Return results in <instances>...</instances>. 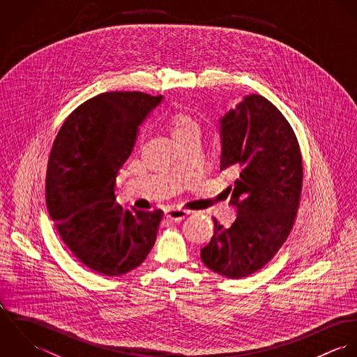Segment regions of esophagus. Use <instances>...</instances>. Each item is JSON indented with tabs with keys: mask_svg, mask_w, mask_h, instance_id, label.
I'll return each mask as SVG.
<instances>
[{
	"mask_svg": "<svg viewBox=\"0 0 357 357\" xmlns=\"http://www.w3.org/2000/svg\"><path fill=\"white\" fill-rule=\"evenodd\" d=\"M165 215L172 221H181L188 215V211L183 208H167L165 210Z\"/></svg>",
	"mask_w": 357,
	"mask_h": 357,
	"instance_id": "34e87169",
	"label": "esophagus"
}]
</instances>
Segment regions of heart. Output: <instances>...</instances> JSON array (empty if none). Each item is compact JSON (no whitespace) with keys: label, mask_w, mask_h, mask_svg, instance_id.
<instances>
[{"label":"heart","mask_w":357,"mask_h":357,"mask_svg":"<svg viewBox=\"0 0 357 357\" xmlns=\"http://www.w3.org/2000/svg\"><path fill=\"white\" fill-rule=\"evenodd\" d=\"M169 129L174 142L188 136H201V125L198 123V121L183 112H177L170 116Z\"/></svg>","instance_id":"heart-1"}]
</instances>
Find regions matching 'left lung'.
Returning a JSON list of instances; mask_svg holds the SVG:
<instances>
[{
	"mask_svg": "<svg viewBox=\"0 0 357 357\" xmlns=\"http://www.w3.org/2000/svg\"><path fill=\"white\" fill-rule=\"evenodd\" d=\"M220 169L239 173L228 187L238 217L231 228L215 218L201 249L204 265L241 279L261 269L289 238L303 190L297 137L282 112L259 95H246L220 119Z\"/></svg>",
	"mask_w": 357,
	"mask_h": 357,
	"instance_id": "obj_1",
	"label": "left lung"
}]
</instances>
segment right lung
<instances>
[{"mask_svg": "<svg viewBox=\"0 0 357 357\" xmlns=\"http://www.w3.org/2000/svg\"><path fill=\"white\" fill-rule=\"evenodd\" d=\"M140 92L102 93L64 121L52 147L45 199L67 248L104 276L137 268L153 249L162 210H123L115 180L140 126L162 102Z\"/></svg>", "mask_w": 357, "mask_h": 357, "instance_id": "1", "label": "right lung"}]
</instances>
